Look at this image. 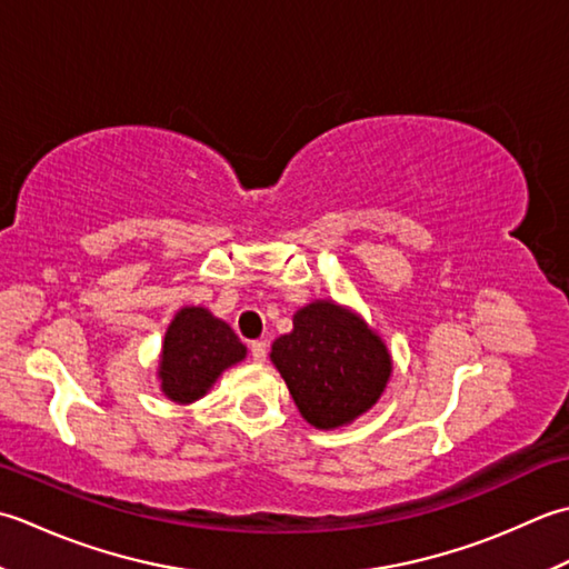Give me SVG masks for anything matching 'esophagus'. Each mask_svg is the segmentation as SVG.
<instances>
[{"instance_id": "34e87169", "label": "esophagus", "mask_w": 569, "mask_h": 569, "mask_svg": "<svg viewBox=\"0 0 569 569\" xmlns=\"http://www.w3.org/2000/svg\"><path fill=\"white\" fill-rule=\"evenodd\" d=\"M250 356H252L254 363H262L264 356H268V343H264V341H252L250 343Z\"/></svg>"}]
</instances>
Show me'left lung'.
Instances as JSON below:
<instances>
[{"label":"left lung","instance_id":"left-lung-1","mask_svg":"<svg viewBox=\"0 0 569 569\" xmlns=\"http://www.w3.org/2000/svg\"><path fill=\"white\" fill-rule=\"evenodd\" d=\"M292 323L270 358L301 417L317 430H336L373 408L392 373L380 336L329 299L301 307Z\"/></svg>","mask_w":569,"mask_h":569}]
</instances>
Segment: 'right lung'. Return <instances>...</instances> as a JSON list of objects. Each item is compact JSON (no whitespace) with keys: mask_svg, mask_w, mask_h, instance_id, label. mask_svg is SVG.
<instances>
[{"mask_svg":"<svg viewBox=\"0 0 569 569\" xmlns=\"http://www.w3.org/2000/svg\"><path fill=\"white\" fill-rule=\"evenodd\" d=\"M246 346L226 321L203 307H183L171 319L161 343V392L189 405L211 390L226 368L246 358Z\"/></svg>","mask_w":569,"mask_h":569,"instance_id":"add662e5","label":"right lung"}]
</instances>
